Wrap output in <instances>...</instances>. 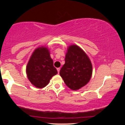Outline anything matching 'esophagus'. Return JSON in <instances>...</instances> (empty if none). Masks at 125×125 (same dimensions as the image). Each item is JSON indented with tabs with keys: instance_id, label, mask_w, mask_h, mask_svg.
<instances>
[{
	"instance_id": "34e87169",
	"label": "esophagus",
	"mask_w": 125,
	"mask_h": 125,
	"mask_svg": "<svg viewBox=\"0 0 125 125\" xmlns=\"http://www.w3.org/2000/svg\"><path fill=\"white\" fill-rule=\"evenodd\" d=\"M60 70H61V69H60L59 67H58V68H57V71H58V73H59Z\"/></svg>"
}]
</instances>
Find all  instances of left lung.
I'll return each instance as SVG.
<instances>
[{"label":"left lung","instance_id":"obj_1","mask_svg":"<svg viewBox=\"0 0 125 125\" xmlns=\"http://www.w3.org/2000/svg\"><path fill=\"white\" fill-rule=\"evenodd\" d=\"M64 61L59 73L67 86L76 90L85 86L92 74V63L86 53L72 44L67 48Z\"/></svg>","mask_w":125,"mask_h":125}]
</instances>
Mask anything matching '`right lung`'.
Returning a JSON list of instances; mask_svg holds the SVG:
<instances>
[{
	"label": "right lung",
	"mask_w": 125,
	"mask_h": 125,
	"mask_svg": "<svg viewBox=\"0 0 125 125\" xmlns=\"http://www.w3.org/2000/svg\"><path fill=\"white\" fill-rule=\"evenodd\" d=\"M26 73L31 83L38 88L48 85L52 77L58 73L48 48L36 49L27 64Z\"/></svg>",
	"instance_id": "obj_1"
}]
</instances>
